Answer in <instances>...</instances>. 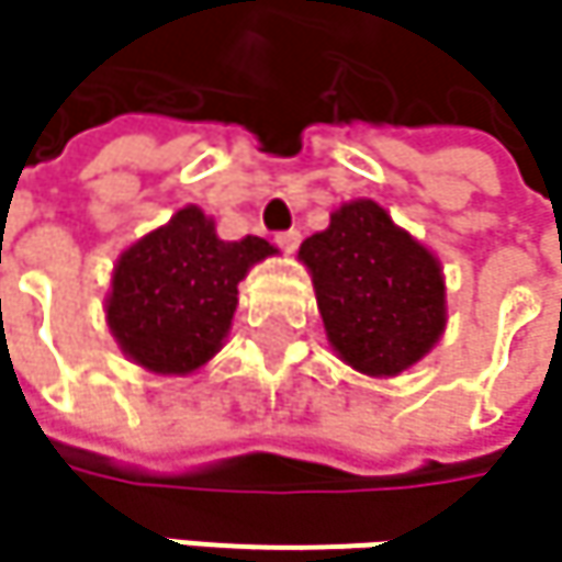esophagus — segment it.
I'll return each mask as SVG.
<instances>
[{"label":"esophagus","instance_id":"obj_1","mask_svg":"<svg viewBox=\"0 0 562 562\" xmlns=\"http://www.w3.org/2000/svg\"><path fill=\"white\" fill-rule=\"evenodd\" d=\"M299 240H302L299 231H282V234H277V244H280L285 254H292V250L299 247Z\"/></svg>","mask_w":562,"mask_h":562}]
</instances>
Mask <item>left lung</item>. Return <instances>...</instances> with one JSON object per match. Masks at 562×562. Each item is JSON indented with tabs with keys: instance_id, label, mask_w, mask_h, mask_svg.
<instances>
[{
	"instance_id": "8db88e82",
	"label": "left lung",
	"mask_w": 562,
	"mask_h": 562,
	"mask_svg": "<svg viewBox=\"0 0 562 562\" xmlns=\"http://www.w3.org/2000/svg\"><path fill=\"white\" fill-rule=\"evenodd\" d=\"M331 351L368 378H396L442 338L446 277L439 257L371 198L345 201L299 247Z\"/></svg>"
}]
</instances>
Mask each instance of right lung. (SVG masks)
<instances>
[{
    "mask_svg": "<svg viewBox=\"0 0 562 562\" xmlns=\"http://www.w3.org/2000/svg\"><path fill=\"white\" fill-rule=\"evenodd\" d=\"M277 254L254 234L221 240L214 217L184 204L120 254L103 302L110 335L143 371L188 378L224 348L240 280Z\"/></svg>",
    "mask_w": 562,
    "mask_h": 562,
    "instance_id": "obj_1",
    "label": "right lung"
}]
</instances>
